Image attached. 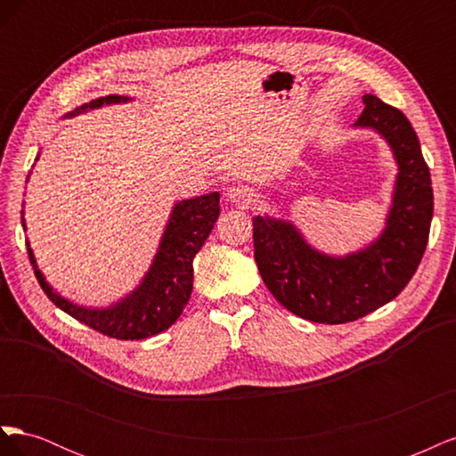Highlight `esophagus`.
<instances>
[{
	"label": "esophagus",
	"instance_id": "1",
	"mask_svg": "<svg viewBox=\"0 0 456 456\" xmlns=\"http://www.w3.org/2000/svg\"><path fill=\"white\" fill-rule=\"evenodd\" d=\"M228 200H230V203L241 207V209H247V207H251L256 201L255 191L249 186H243V184L232 186L228 190Z\"/></svg>",
	"mask_w": 456,
	"mask_h": 456
}]
</instances>
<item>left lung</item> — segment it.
<instances>
[{
    "label": "left lung",
    "instance_id": "8db88e82",
    "mask_svg": "<svg viewBox=\"0 0 456 456\" xmlns=\"http://www.w3.org/2000/svg\"><path fill=\"white\" fill-rule=\"evenodd\" d=\"M355 126L379 131L397 159L394 205L382 236L365 251L333 258L314 251L293 224L256 216L255 260L275 300L302 320L348 323L379 310L415 275L430 236L434 191L419 136L397 108L375 94Z\"/></svg>",
    "mask_w": 456,
    "mask_h": 456
}]
</instances>
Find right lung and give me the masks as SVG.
<instances>
[{"mask_svg":"<svg viewBox=\"0 0 456 456\" xmlns=\"http://www.w3.org/2000/svg\"><path fill=\"white\" fill-rule=\"evenodd\" d=\"M127 96L108 94L76 108L70 116H77L89 108H101L102 104L126 102ZM220 196L216 191L194 200H186L175 205L167 228H165L159 251L154 258L144 281L133 295L106 310H89L68 302L53 293L36 266L34 253L28 245L30 265L36 278L54 306H59L74 320L99 330V333L119 340H141L154 337L169 329L178 315L183 314L194 285V256L203 247L205 240L220 215ZM24 226V218H22Z\"/></svg>","mask_w":456,"mask_h":456,"instance_id":"obj_1","label":"right lung"}]
</instances>
